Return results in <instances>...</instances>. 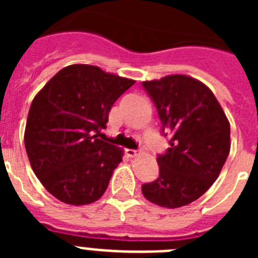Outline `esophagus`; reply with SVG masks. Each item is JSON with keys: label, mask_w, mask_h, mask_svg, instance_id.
Listing matches in <instances>:
<instances>
[{"label": "esophagus", "mask_w": 258, "mask_h": 258, "mask_svg": "<svg viewBox=\"0 0 258 258\" xmlns=\"http://www.w3.org/2000/svg\"><path fill=\"white\" fill-rule=\"evenodd\" d=\"M140 154H141L140 150H132V149L126 150V155L129 157H136V156H138Z\"/></svg>", "instance_id": "obj_1"}]
</instances>
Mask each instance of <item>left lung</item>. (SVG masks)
I'll return each instance as SVG.
<instances>
[{
	"label": "left lung",
	"instance_id": "obj_1",
	"mask_svg": "<svg viewBox=\"0 0 258 258\" xmlns=\"http://www.w3.org/2000/svg\"><path fill=\"white\" fill-rule=\"evenodd\" d=\"M170 147L157 155L159 177L142 184L147 200L179 208L199 199L220 175L230 152V122L211 89L184 75L143 81Z\"/></svg>",
	"mask_w": 258,
	"mask_h": 258
}]
</instances>
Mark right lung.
I'll return each mask as SVG.
<instances>
[{"label": "right lung", "mask_w": 258, "mask_h": 258, "mask_svg": "<svg viewBox=\"0 0 258 258\" xmlns=\"http://www.w3.org/2000/svg\"><path fill=\"white\" fill-rule=\"evenodd\" d=\"M133 84L97 66L72 64L32 101L24 145L32 169L52 197L85 206L103 195L124 152L93 133L106 127L111 107Z\"/></svg>", "instance_id": "add662e5"}]
</instances>
